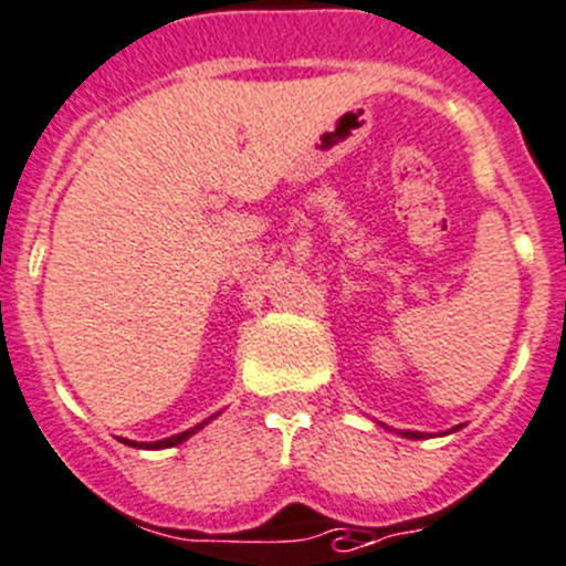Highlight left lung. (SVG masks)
Returning <instances> with one entry per match:
<instances>
[{
    "mask_svg": "<svg viewBox=\"0 0 566 566\" xmlns=\"http://www.w3.org/2000/svg\"><path fill=\"white\" fill-rule=\"evenodd\" d=\"M405 436H408V438H424L421 432H405Z\"/></svg>",
    "mask_w": 566,
    "mask_h": 566,
    "instance_id": "1",
    "label": "left lung"
}]
</instances>
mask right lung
Returning a JSON list of instances; mask_svg holds the SVG:
<instances>
[{
  "label": "right lung",
  "instance_id": "obj_1",
  "mask_svg": "<svg viewBox=\"0 0 566 566\" xmlns=\"http://www.w3.org/2000/svg\"><path fill=\"white\" fill-rule=\"evenodd\" d=\"M210 419H213V416H210ZM210 419H208V421H210ZM208 421H202V424H197V427H191V430L180 432V436L167 438V441H156V443H130V447H139V449H167V447H177V443H182V441H186V438H191L197 430H202V427L208 424Z\"/></svg>",
  "mask_w": 566,
  "mask_h": 566
}]
</instances>
